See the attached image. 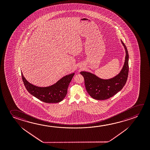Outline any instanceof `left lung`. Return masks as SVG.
<instances>
[{
	"label": "left lung",
	"instance_id": "left-lung-1",
	"mask_svg": "<svg viewBox=\"0 0 150 150\" xmlns=\"http://www.w3.org/2000/svg\"><path fill=\"white\" fill-rule=\"evenodd\" d=\"M125 51V61L120 73L110 79H102L90 72L82 71L86 91L95 99L106 100L114 96L120 91L128 79L129 73V54L125 44L121 40Z\"/></svg>",
	"mask_w": 150,
	"mask_h": 150
}]
</instances>
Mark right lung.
Here are the masks:
<instances>
[{"label":"right lung","instance_id":"add662e5","mask_svg":"<svg viewBox=\"0 0 150 150\" xmlns=\"http://www.w3.org/2000/svg\"><path fill=\"white\" fill-rule=\"evenodd\" d=\"M75 73L63 77L56 83L48 87H38L30 83L21 73L25 88L32 96L45 103H57L63 100L67 93L69 84Z\"/></svg>","mask_w":150,"mask_h":150}]
</instances>
